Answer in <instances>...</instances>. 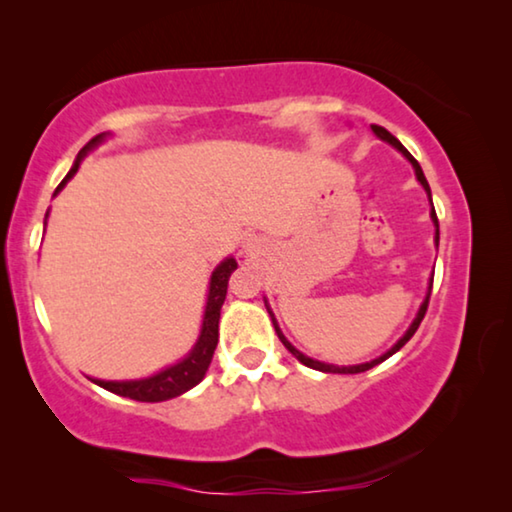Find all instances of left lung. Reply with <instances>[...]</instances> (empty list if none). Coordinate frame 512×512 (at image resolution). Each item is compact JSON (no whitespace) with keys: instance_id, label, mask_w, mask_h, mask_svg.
Returning a JSON list of instances; mask_svg holds the SVG:
<instances>
[{"instance_id":"left-lung-1","label":"left lung","mask_w":512,"mask_h":512,"mask_svg":"<svg viewBox=\"0 0 512 512\" xmlns=\"http://www.w3.org/2000/svg\"><path fill=\"white\" fill-rule=\"evenodd\" d=\"M373 132H375V135H377V137H382V139H384V142L394 144V146H396V149H398V151H401V153H403V156L410 160V163H412V167H415V174H417L419 184H422V186L426 188V193H429V198H431V188H429V181H426V177H424V172H422V167H419V163H417V160L410 156V153H408V149H405V146H403L401 142H398V139H396L394 135H391V132H387V130H384V128H382V125H373ZM431 219H433V223H436V228H438V216H436V209H431ZM438 240H440V230H436V242H438ZM431 286H433V279H431ZM431 286H429V296H426V300H424V303H422V307H419V312H417V319H415V321H412V326L408 328V333H405V335H403V338H401V340H398V342H396V345H394V347H391L387 354H382V356H380V359H375V361H370V363H361V366H342V368H340V366H328V363L314 361V359H310V356L300 354V352H298V349H296V347H293V345H291V342L284 338V335H282V331H279V326H277V321H275V319H272V324H275V331H277V335H279V340H282V342H284V347H286V349H289V352H291L293 356H296V359H298L300 363H305V366H307V368L321 370V373H338V375H354V373H363V370H370V368H373V366H377V363H382L384 359H389V356H391V354H396V352H398V349H401V347L405 345V342H408V340L412 338V335H415V331H417V328H419V324H422V319H424V314H426V307H429V298H431Z\"/></svg>"}]
</instances>
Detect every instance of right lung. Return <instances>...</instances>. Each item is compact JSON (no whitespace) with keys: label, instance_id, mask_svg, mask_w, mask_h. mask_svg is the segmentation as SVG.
Listing matches in <instances>:
<instances>
[{"label":"right lung","instance_id":"right-lung-1","mask_svg":"<svg viewBox=\"0 0 512 512\" xmlns=\"http://www.w3.org/2000/svg\"><path fill=\"white\" fill-rule=\"evenodd\" d=\"M104 135H95L90 142L83 146L79 151V158L62 184L58 186V191L67 184L69 179L74 177V172L79 170V160L86 156V153L102 142ZM55 191V193H58ZM237 268L235 258H226L219 268L214 270L212 282H209V296H207V310H205V321H202V331L200 338L195 342L193 352L186 356L184 361H179L177 366L165 368L163 373L146 377V380H135V382H104V380H93L95 384H100L102 389L111 391V394L132 398V401H142V403H158V401H167V398L181 396L184 391L193 389L202 377H205L209 363H212L216 342H219V319H221V305L226 300L228 293V279L233 275V270Z\"/></svg>","mask_w":512,"mask_h":512}]
</instances>
